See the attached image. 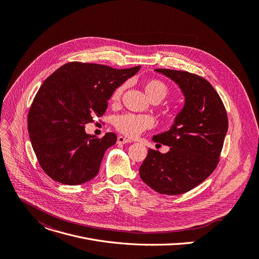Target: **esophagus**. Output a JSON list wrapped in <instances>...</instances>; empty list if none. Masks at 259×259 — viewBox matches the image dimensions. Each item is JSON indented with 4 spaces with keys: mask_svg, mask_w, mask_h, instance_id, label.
I'll use <instances>...</instances> for the list:
<instances>
[{
    "mask_svg": "<svg viewBox=\"0 0 259 259\" xmlns=\"http://www.w3.org/2000/svg\"><path fill=\"white\" fill-rule=\"evenodd\" d=\"M116 143L119 145H122V144H129L131 143V140L124 137V136H117V139H116Z\"/></svg>",
    "mask_w": 259,
    "mask_h": 259,
    "instance_id": "esophagus-1",
    "label": "esophagus"
}]
</instances>
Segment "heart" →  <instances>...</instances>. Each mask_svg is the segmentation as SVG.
I'll return each instance as SVG.
<instances>
[{
    "label": "heart",
    "instance_id": "1",
    "mask_svg": "<svg viewBox=\"0 0 259 259\" xmlns=\"http://www.w3.org/2000/svg\"><path fill=\"white\" fill-rule=\"evenodd\" d=\"M124 85H121L114 90L111 95V100L117 102L120 100L122 93L124 91ZM145 92L150 100L158 99L162 100L167 95L168 89L166 84L158 79H151L145 83ZM175 113V112H174ZM114 125L116 129L124 133L127 136L135 137L139 135L144 130L151 128L154 125L153 117L150 115H136V114H123L117 116L115 119Z\"/></svg>",
    "mask_w": 259,
    "mask_h": 259
}]
</instances>
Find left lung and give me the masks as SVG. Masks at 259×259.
<instances>
[{"instance_id": "obj_1", "label": "left lung", "mask_w": 259, "mask_h": 259, "mask_svg": "<svg viewBox=\"0 0 259 259\" xmlns=\"http://www.w3.org/2000/svg\"><path fill=\"white\" fill-rule=\"evenodd\" d=\"M155 71L179 85L184 105L170 129L153 136L169 151L149 149L139 176L156 192L178 195L193 189L216 168L228 130L227 114L218 93L203 77L169 69Z\"/></svg>"}]
</instances>
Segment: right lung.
Wrapping results in <instances>:
<instances>
[{
    "mask_svg": "<svg viewBox=\"0 0 259 259\" xmlns=\"http://www.w3.org/2000/svg\"><path fill=\"white\" fill-rule=\"evenodd\" d=\"M139 69L70 62L44 80L29 111L28 131L40 166L50 178L75 186L98 175L116 135L94 138L84 125L104 114L114 90Z\"/></svg>",
    "mask_w": 259,
    "mask_h": 259,
    "instance_id": "obj_1",
    "label": "right lung"
}]
</instances>
